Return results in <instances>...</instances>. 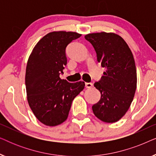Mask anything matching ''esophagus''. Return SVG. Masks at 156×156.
<instances>
[{
  "mask_svg": "<svg viewBox=\"0 0 156 156\" xmlns=\"http://www.w3.org/2000/svg\"><path fill=\"white\" fill-rule=\"evenodd\" d=\"M92 86H93V84L91 82L85 83V87H86L87 88H91V87H92Z\"/></svg>",
  "mask_w": 156,
  "mask_h": 156,
  "instance_id": "obj_1",
  "label": "esophagus"
}]
</instances>
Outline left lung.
<instances>
[{
    "label": "left lung",
    "instance_id": "8db88e82",
    "mask_svg": "<svg viewBox=\"0 0 156 156\" xmlns=\"http://www.w3.org/2000/svg\"><path fill=\"white\" fill-rule=\"evenodd\" d=\"M97 53L105 72L94 85L101 99L92 106L94 114L106 123L118 121L133 101L137 84L135 61L126 42L120 36L104 32L85 35Z\"/></svg>",
    "mask_w": 156,
    "mask_h": 156
}]
</instances>
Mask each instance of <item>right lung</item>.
<instances>
[{
    "instance_id": "obj_1",
    "label": "right lung",
    "mask_w": 156,
    "mask_h": 156,
    "mask_svg": "<svg viewBox=\"0 0 156 156\" xmlns=\"http://www.w3.org/2000/svg\"><path fill=\"white\" fill-rule=\"evenodd\" d=\"M81 35L65 31L47 34L29 57L25 73L27 101L36 118L46 126L63 123L72 101L84 88L82 81L70 83L59 78L67 65L66 48Z\"/></svg>"
}]
</instances>
